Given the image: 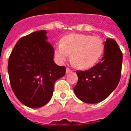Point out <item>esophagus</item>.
<instances>
[{
	"mask_svg": "<svg viewBox=\"0 0 131 131\" xmlns=\"http://www.w3.org/2000/svg\"><path fill=\"white\" fill-rule=\"evenodd\" d=\"M71 71V69H70L69 68H67L66 69V73H69Z\"/></svg>",
	"mask_w": 131,
	"mask_h": 131,
	"instance_id": "esophagus-1",
	"label": "esophagus"
}]
</instances>
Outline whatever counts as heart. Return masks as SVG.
Segmentation results:
<instances>
[{
    "label": "heart",
    "mask_w": 131,
    "mask_h": 131,
    "mask_svg": "<svg viewBox=\"0 0 131 131\" xmlns=\"http://www.w3.org/2000/svg\"><path fill=\"white\" fill-rule=\"evenodd\" d=\"M102 40L98 37L86 34H70L62 38V42L55 46L54 54L62 63L71 54L74 65L80 69L91 68L99 60L103 52Z\"/></svg>",
    "instance_id": "1"
}]
</instances>
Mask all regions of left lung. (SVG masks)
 I'll return each mask as SVG.
<instances>
[{"instance_id":"1","label":"left lung","mask_w":131,"mask_h":131,"mask_svg":"<svg viewBox=\"0 0 131 131\" xmlns=\"http://www.w3.org/2000/svg\"><path fill=\"white\" fill-rule=\"evenodd\" d=\"M123 54L115 40L107 39L100 62L86 71H77L74 92L81 101L95 104L106 99L117 86L121 75Z\"/></svg>"}]
</instances>
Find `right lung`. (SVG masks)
<instances>
[{"instance_id":"add662e5","label":"right lung","mask_w":131,"mask_h":131,"mask_svg":"<svg viewBox=\"0 0 131 131\" xmlns=\"http://www.w3.org/2000/svg\"><path fill=\"white\" fill-rule=\"evenodd\" d=\"M47 39L45 30L27 35L18 40L9 57L12 91L23 104L31 108L42 107L50 101L56 81L66 70L54 63V50Z\"/></svg>"}]
</instances>
